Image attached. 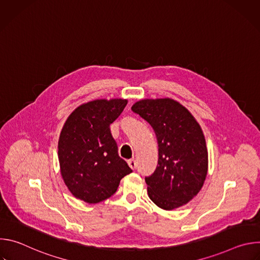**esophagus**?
Instances as JSON below:
<instances>
[{"label":"esophagus","mask_w":260,"mask_h":260,"mask_svg":"<svg viewBox=\"0 0 260 260\" xmlns=\"http://www.w3.org/2000/svg\"><path fill=\"white\" fill-rule=\"evenodd\" d=\"M128 166H129L131 169L135 170V169L137 168V162H136V160H135V159H129V160H128Z\"/></svg>","instance_id":"esophagus-1"}]
</instances>
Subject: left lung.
<instances>
[{"mask_svg":"<svg viewBox=\"0 0 260 260\" xmlns=\"http://www.w3.org/2000/svg\"><path fill=\"white\" fill-rule=\"evenodd\" d=\"M132 110L152 126L158 143L157 167L145 177L148 196L164 210L187 204L203 187L208 172L200 124L186 108L171 99L142 100Z\"/></svg>","mask_w":260,"mask_h":260,"instance_id":"obj_1","label":"left lung"}]
</instances>
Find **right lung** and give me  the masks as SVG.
Wrapping results in <instances>:
<instances>
[{
  "label": "right lung",
  "instance_id": "add662e5",
  "mask_svg": "<svg viewBox=\"0 0 260 260\" xmlns=\"http://www.w3.org/2000/svg\"><path fill=\"white\" fill-rule=\"evenodd\" d=\"M126 100H96L78 107L67 119L58 141L60 173L71 193L88 204L113 196L120 180L132 173L118 155L110 125Z\"/></svg>",
  "mask_w": 260,
  "mask_h": 260
}]
</instances>
